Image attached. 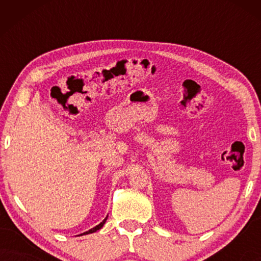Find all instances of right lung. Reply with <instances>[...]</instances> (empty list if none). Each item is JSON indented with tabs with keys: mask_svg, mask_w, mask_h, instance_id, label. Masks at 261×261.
I'll return each instance as SVG.
<instances>
[{
	"mask_svg": "<svg viewBox=\"0 0 261 261\" xmlns=\"http://www.w3.org/2000/svg\"><path fill=\"white\" fill-rule=\"evenodd\" d=\"M106 220H107V217H106V219H105V220H103V221H102V222H101V223H99V224H98V226H96V227H94V228H92V229H90V230L85 231V233H83V234H84V235H85V234H90V233H94V231H96V230L101 229V228L103 227V224H105V223H106Z\"/></svg>",
	"mask_w": 261,
	"mask_h": 261,
	"instance_id": "obj_1",
	"label": "right lung"
}]
</instances>
